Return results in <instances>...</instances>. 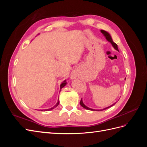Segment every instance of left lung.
<instances>
[{"label":"left lung","instance_id":"left-lung-1","mask_svg":"<svg viewBox=\"0 0 147 147\" xmlns=\"http://www.w3.org/2000/svg\"><path fill=\"white\" fill-rule=\"evenodd\" d=\"M100 32H101V33H102V34L104 35V36L105 37L107 40L108 42H109L111 44H112V45L113 46V47L115 49V50H117L118 51H119L118 48V45L113 41L112 38V37H111V35H110L108 32H107V31H105V30H100ZM125 80H126V78H125ZM116 102H115L114 104H113L112 105H111L110 106L107 107H105V108H104V109H100V110H96V109H91V108H89L88 107L86 106L84 104V103L83 102V100H82V99H81L80 102V105H81L82 107H83L84 109H86V110H91V111H102V110H105V109H107L113 106L115 104H116Z\"/></svg>","mask_w":147,"mask_h":147}]
</instances>
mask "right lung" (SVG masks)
<instances>
[{"label": "right lung", "instance_id": "obj_1", "mask_svg": "<svg viewBox=\"0 0 147 147\" xmlns=\"http://www.w3.org/2000/svg\"><path fill=\"white\" fill-rule=\"evenodd\" d=\"M66 84H67L66 80H64L63 83H62L61 84V85H60V91L61 90L62 88H63V87H64V86L66 85ZM59 99H58V100H57V102L56 103V104L54 107H51V108H50V109H48L41 110V111H44V112H45V111H50V110H53V109H54L55 108H56V107L59 105Z\"/></svg>", "mask_w": 147, "mask_h": 147}]
</instances>
